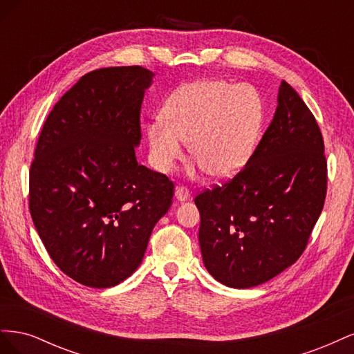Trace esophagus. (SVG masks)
<instances>
[{"label":"esophagus","mask_w":354,"mask_h":354,"mask_svg":"<svg viewBox=\"0 0 354 354\" xmlns=\"http://www.w3.org/2000/svg\"><path fill=\"white\" fill-rule=\"evenodd\" d=\"M176 198H177L180 202H185V201H187V199L190 198V192H189V189H187V187H185V186L177 187V189H176Z\"/></svg>","instance_id":"34e87169"}]
</instances>
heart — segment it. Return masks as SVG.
<instances>
[{
  "label": "heart",
  "instance_id": "heart-1",
  "mask_svg": "<svg viewBox=\"0 0 354 354\" xmlns=\"http://www.w3.org/2000/svg\"><path fill=\"white\" fill-rule=\"evenodd\" d=\"M264 120L261 95L246 84L202 80L181 85L167 100L162 116L147 127L149 158L169 173L183 156V140L201 168L227 178L248 162Z\"/></svg>",
  "mask_w": 354,
  "mask_h": 354
}]
</instances>
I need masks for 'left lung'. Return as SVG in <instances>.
I'll use <instances>...</instances> for the list:
<instances>
[{"mask_svg": "<svg viewBox=\"0 0 354 354\" xmlns=\"http://www.w3.org/2000/svg\"><path fill=\"white\" fill-rule=\"evenodd\" d=\"M324 151L315 115L282 81L273 120L248 162L195 196L202 260L214 279L252 288L301 257L326 198Z\"/></svg>", "mask_w": 354, "mask_h": 354, "instance_id": "left-lung-1", "label": "left lung"}]
</instances>
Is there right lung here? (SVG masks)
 I'll return each mask as SVG.
<instances>
[{
  "mask_svg": "<svg viewBox=\"0 0 354 354\" xmlns=\"http://www.w3.org/2000/svg\"><path fill=\"white\" fill-rule=\"evenodd\" d=\"M152 77L142 66L85 73L38 137L30 217L51 260L85 286L111 288L131 276L173 202V181L138 164L134 152Z\"/></svg>",
  "mask_w": 354,
  "mask_h": 354,
  "instance_id": "1",
  "label": "right lung"
}]
</instances>
